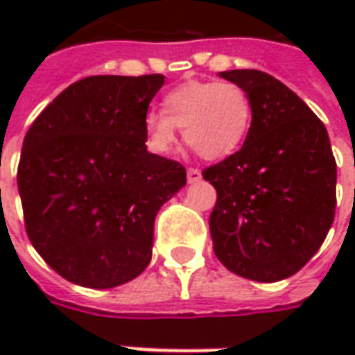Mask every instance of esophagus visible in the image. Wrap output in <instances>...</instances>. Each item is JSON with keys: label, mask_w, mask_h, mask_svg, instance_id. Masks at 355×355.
I'll list each match as a JSON object with an SVG mask.
<instances>
[{"label": "esophagus", "mask_w": 355, "mask_h": 355, "mask_svg": "<svg viewBox=\"0 0 355 355\" xmlns=\"http://www.w3.org/2000/svg\"><path fill=\"white\" fill-rule=\"evenodd\" d=\"M188 182L190 184H193V182H198V180H201V171L200 169H188Z\"/></svg>", "instance_id": "obj_1"}]
</instances>
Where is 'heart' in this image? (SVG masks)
<instances>
[{"label": "heart", "mask_w": 355, "mask_h": 355, "mask_svg": "<svg viewBox=\"0 0 355 355\" xmlns=\"http://www.w3.org/2000/svg\"><path fill=\"white\" fill-rule=\"evenodd\" d=\"M162 108L144 116L148 146L157 154L169 152L180 127L193 152L224 159L241 148L253 123L251 94L234 81H186L163 96Z\"/></svg>", "instance_id": "1"}]
</instances>
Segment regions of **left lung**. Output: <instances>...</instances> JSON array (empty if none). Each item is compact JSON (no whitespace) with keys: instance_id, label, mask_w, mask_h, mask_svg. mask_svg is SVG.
<instances>
[{"instance_id":"8db88e82","label":"left lung","mask_w":355,"mask_h":355,"mask_svg":"<svg viewBox=\"0 0 355 355\" xmlns=\"http://www.w3.org/2000/svg\"><path fill=\"white\" fill-rule=\"evenodd\" d=\"M218 76L251 94L253 123L241 150L203 171L216 190L209 218L215 254L245 279L279 282L318 253L335 218L336 163L327 129L270 73Z\"/></svg>"}]
</instances>
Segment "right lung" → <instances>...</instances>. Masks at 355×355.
Listing matches in <instances>:
<instances>
[{
    "instance_id": "obj_1",
    "label": "right lung",
    "mask_w": 355,
    "mask_h": 355,
    "mask_svg": "<svg viewBox=\"0 0 355 355\" xmlns=\"http://www.w3.org/2000/svg\"><path fill=\"white\" fill-rule=\"evenodd\" d=\"M165 76H91L28 129L19 163L28 238L68 282L110 289L152 261L154 223L186 169L146 150L144 116Z\"/></svg>"
}]
</instances>
